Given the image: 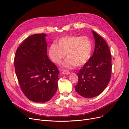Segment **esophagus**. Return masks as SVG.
Returning a JSON list of instances; mask_svg holds the SVG:
<instances>
[{
	"label": "esophagus",
	"instance_id": "1",
	"mask_svg": "<svg viewBox=\"0 0 129 129\" xmlns=\"http://www.w3.org/2000/svg\"><path fill=\"white\" fill-rule=\"evenodd\" d=\"M60 72L61 74H63V75H68V74H69L70 73V72H69V71H66V70H60Z\"/></svg>",
	"mask_w": 129,
	"mask_h": 129
}]
</instances>
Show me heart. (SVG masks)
I'll return each mask as SVG.
<instances>
[{"mask_svg": "<svg viewBox=\"0 0 129 129\" xmlns=\"http://www.w3.org/2000/svg\"><path fill=\"white\" fill-rule=\"evenodd\" d=\"M50 46L48 54L54 63L59 64L65 57L68 58L62 66L71 69L75 66H81L86 64L91 58L92 52V42L87 37L68 36L62 37Z\"/></svg>", "mask_w": 129, "mask_h": 129, "instance_id": "obj_1", "label": "heart"}]
</instances>
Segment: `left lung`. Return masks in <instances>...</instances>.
<instances>
[{"label":"left lung","mask_w":129,"mask_h":129,"mask_svg":"<svg viewBox=\"0 0 129 129\" xmlns=\"http://www.w3.org/2000/svg\"><path fill=\"white\" fill-rule=\"evenodd\" d=\"M95 41L93 55L78 73V83L75 90L87 98L96 97L106 88L112 73V57L106 42L92 31Z\"/></svg>","instance_id":"8db88e82"}]
</instances>
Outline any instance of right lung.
<instances>
[{"instance_id":"1","label":"right lung","mask_w":129,"mask_h":129,"mask_svg":"<svg viewBox=\"0 0 129 129\" xmlns=\"http://www.w3.org/2000/svg\"><path fill=\"white\" fill-rule=\"evenodd\" d=\"M47 35L27 37L17 49L14 58L15 73L25 96L36 103H46L58 88L59 70L47 55Z\"/></svg>"}]
</instances>
